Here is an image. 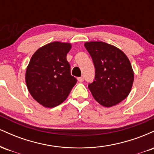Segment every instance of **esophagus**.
Instances as JSON below:
<instances>
[{
    "mask_svg": "<svg viewBox=\"0 0 154 154\" xmlns=\"http://www.w3.org/2000/svg\"><path fill=\"white\" fill-rule=\"evenodd\" d=\"M77 79H78L79 82H83V81H84V77H78V78H77Z\"/></svg>",
    "mask_w": 154,
    "mask_h": 154,
    "instance_id": "obj_1",
    "label": "esophagus"
}]
</instances>
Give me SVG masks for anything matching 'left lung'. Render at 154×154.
I'll list each match as a JSON object with an SVG mask.
<instances>
[{
    "label": "left lung",
    "mask_w": 154,
    "mask_h": 154,
    "mask_svg": "<svg viewBox=\"0 0 154 154\" xmlns=\"http://www.w3.org/2000/svg\"><path fill=\"white\" fill-rule=\"evenodd\" d=\"M85 47L95 69V80L88 85L93 98L105 107L113 106L125 100L134 80L133 70L126 55L104 42H87Z\"/></svg>",
    "instance_id": "obj_1"
}]
</instances>
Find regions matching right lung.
Here are the masks:
<instances>
[{"label":"right lung","instance_id":"1","mask_svg":"<svg viewBox=\"0 0 154 154\" xmlns=\"http://www.w3.org/2000/svg\"><path fill=\"white\" fill-rule=\"evenodd\" d=\"M70 43L53 42L40 48L32 56L26 71V84L32 98L47 108L63 103L77 79L71 75L66 55Z\"/></svg>","mask_w":154,"mask_h":154}]
</instances>
